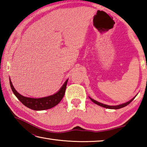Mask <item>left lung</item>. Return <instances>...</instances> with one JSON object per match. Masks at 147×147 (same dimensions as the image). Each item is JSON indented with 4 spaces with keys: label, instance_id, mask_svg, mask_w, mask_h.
Returning <instances> with one entry per match:
<instances>
[{
    "label": "left lung",
    "instance_id": "1",
    "mask_svg": "<svg viewBox=\"0 0 147 147\" xmlns=\"http://www.w3.org/2000/svg\"><path fill=\"white\" fill-rule=\"evenodd\" d=\"M89 98L91 99L92 102H93L94 103H95L96 104H97V105L98 106H100L102 107H104V108H108V109H120V108H123V107H125L127 105H128L129 104H130L131 101H132L134 98H135V97H134L132 99H131V100L130 101L124 103V104H120V105H118V106H108V105H106V104H102L100 102H98L96 101L93 100V98H91L89 97Z\"/></svg>",
    "mask_w": 147,
    "mask_h": 147
}]
</instances>
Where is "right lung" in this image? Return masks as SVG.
Here are the masks:
<instances>
[{"mask_svg": "<svg viewBox=\"0 0 147 147\" xmlns=\"http://www.w3.org/2000/svg\"><path fill=\"white\" fill-rule=\"evenodd\" d=\"M68 80H67L64 83L61 88L59 89V91L53 95L47 96V97L40 98H29L24 96L21 94H20L17 92L15 88H13L11 80H9V84L11 88V90L13 91L15 95L17 96V98L23 103L24 106L30 109H34V110L40 111L45 110V109H48L51 108H53L57 104H59V102L63 98L65 92Z\"/></svg>", "mask_w": 147, "mask_h": 147, "instance_id": "1", "label": "right lung"}]
</instances>
